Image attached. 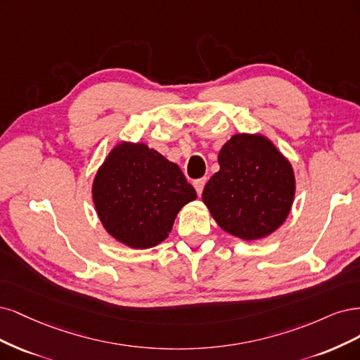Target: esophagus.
<instances>
[{
	"mask_svg": "<svg viewBox=\"0 0 360 360\" xmlns=\"http://www.w3.org/2000/svg\"><path fill=\"white\" fill-rule=\"evenodd\" d=\"M205 184H206V178H200V179L194 181V188H195V191H197V194H199V195H200L202 191H203Z\"/></svg>",
	"mask_w": 360,
	"mask_h": 360,
	"instance_id": "34e87169",
	"label": "esophagus"
}]
</instances>
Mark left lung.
Here are the masks:
<instances>
[{"label":"left lung","instance_id":"1","mask_svg":"<svg viewBox=\"0 0 360 360\" xmlns=\"http://www.w3.org/2000/svg\"><path fill=\"white\" fill-rule=\"evenodd\" d=\"M219 170L202 199L217 224L243 240L271 235L295 197L292 165L260 134H235L218 154Z\"/></svg>","mask_w":360,"mask_h":360}]
</instances>
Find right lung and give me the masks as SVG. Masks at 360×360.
<instances>
[{
	"instance_id": "right-lung-1",
	"label": "right lung",
	"mask_w": 360,
	"mask_h": 360,
	"mask_svg": "<svg viewBox=\"0 0 360 360\" xmlns=\"http://www.w3.org/2000/svg\"><path fill=\"white\" fill-rule=\"evenodd\" d=\"M195 197L178 165L145 143L115 146L92 185L104 229L137 250L165 240L181 207Z\"/></svg>"
}]
</instances>
